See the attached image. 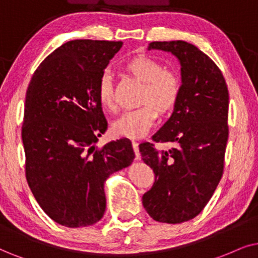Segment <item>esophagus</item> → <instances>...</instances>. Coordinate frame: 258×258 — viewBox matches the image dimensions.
Segmentation results:
<instances>
[{
	"mask_svg": "<svg viewBox=\"0 0 258 258\" xmlns=\"http://www.w3.org/2000/svg\"><path fill=\"white\" fill-rule=\"evenodd\" d=\"M132 146H133V150H135V153H136V159H139L140 158L139 144L137 142H132Z\"/></svg>",
	"mask_w": 258,
	"mask_h": 258,
	"instance_id": "obj_1",
	"label": "esophagus"
}]
</instances>
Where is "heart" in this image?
Segmentation results:
<instances>
[{
  "label": "heart",
  "mask_w": 258,
  "mask_h": 258,
  "mask_svg": "<svg viewBox=\"0 0 258 258\" xmlns=\"http://www.w3.org/2000/svg\"><path fill=\"white\" fill-rule=\"evenodd\" d=\"M125 69L143 82L139 96V103L143 106L115 120L112 131L118 137L139 139L155 125L158 113L164 115L175 108L181 96L182 83L177 74L164 70L162 63L148 56L131 58L125 63ZM97 99L102 108L109 112L115 110L113 78L108 71H103L99 78Z\"/></svg>",
  "instance_id": "1"
}]
</instances>
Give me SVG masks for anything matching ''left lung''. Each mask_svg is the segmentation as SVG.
<instances>
[{"instance_id":"8db88e82","label":"left lung","mask_w":258,"mask_h":258,"mask_svg":"<svg viewBox=\"0 0 258 258\" xmlns=\"http://www.w3.org/2000/svg\"><path fill=\"white\" fill-rule=\"evenodd\" d=\"M149 50L177 58L182 90L170 119L152 136L153 142L171 143L172 148L159 152L152 143L139 145L143 161L155 172L143 206L153 220L180 224L204 210L223 176L229 90L219 68L194 45L153 41Z\"/></svg>"}]
</instances>
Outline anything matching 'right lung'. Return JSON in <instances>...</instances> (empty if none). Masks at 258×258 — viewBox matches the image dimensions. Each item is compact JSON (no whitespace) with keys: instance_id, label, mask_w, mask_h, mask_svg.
Masks as SVG:
<instances>
[{"instance_id":"right-lung-1","label":"right lung","mask_w":258,"mask_h":258,"mask_svg":"<svg viewBox=\"0 0 258 258\" xmlns=\"http://www.w3.org/2000/svg\"><path fill=\"white\" fill-rule=\"evenodd\" d=\"M121 41L78 39L42 60L26 93L22 143L26 178L42 211L67 227L103 217V184L136 155L127 138L95 145L107 130L99 78Z\"/></svg>"}]
</instances>
